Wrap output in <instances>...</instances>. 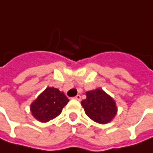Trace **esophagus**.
I'll list each match as a JSON object with an SVG mask.
<instances>
[{
	"label": "esophagus",
	"mask_w": 153,
	"mask_h": 153,
	"mask_svg": "<svg viewBox=\"0 0 153 153\" xmlns=\"http://www.w3.org/2000/svg\"><path fill=\"white\" fill-rule=\"evenodd\" d=\"M74 99H75V100H81V95H80V94H77L76 96H75V97H74Z\"/></svg>",
	"instance_id": "esophagus-1"
}]
</instances>
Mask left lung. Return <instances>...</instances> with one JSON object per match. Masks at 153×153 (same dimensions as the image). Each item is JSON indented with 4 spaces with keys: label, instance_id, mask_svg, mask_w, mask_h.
<instances>
[{
    "label": "left lung",
    "instance_id": "8db88e82",
    "mask_svg": "<svg viewBox=\"0 0 153 153\" xmlns=\"http://www.w3.org/2000/svg\"><path fill=\"white\" fill-rule=\"evenodd\" d=\"M86 96L81 105L89 118L100 124H106L113 120L117 113V106L108 94L101 88H96L87 92Z\"/></svg>",
    "mask_w": 153,
    "mask_h": 153
}]
</instances>
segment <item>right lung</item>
Returning <instances> with one entry per match:
<instances>
[{
	"mask_svg": "<svg viewBox=\"0 0 153 153\" xmlns=\"http://www.w3.org/2000/svg\"><path fill=\"white\" fill-rule=\"evenodd\" d=\"M69 102L63 92L53 87H48L30 104L32 116L41 123H47L58 117Z\"/></svg>",
	"mask_w": 153,
	"mask_h": 153,
	"instance_id": "add662e5",
	"label": "right lung"
}]
</instances>
